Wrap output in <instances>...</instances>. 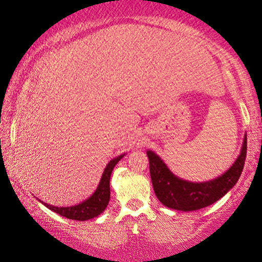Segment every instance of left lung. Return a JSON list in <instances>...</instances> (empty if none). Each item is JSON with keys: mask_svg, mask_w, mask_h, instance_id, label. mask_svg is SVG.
<instances>
[{"mask_svg": "<svg viewBox=\"0 0 262 262\" xmlns=\"http://www.w3.org/2000/svg\"><path fill=\"white\" fill-rule=\"evenodd\" d=\"M150 177L157 199L169 209L195 211L216 203L234 187L241 177L247 155V134L243 138L239 155L229 169L213 180L191 182L178 178L163 160L151 150L146 151Z\"/></svg>", "mask_w": 262, "mask_h": 262, "instance_id": "1", "label": "left lung"}]
</instances>
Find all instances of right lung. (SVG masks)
<instances>
[{
	"instance_id": "add662e5",
	"label": "right lung",
	"mask_w": 262,
	"mask_h": 262,
	"mask_svg": "<svg viewBox=\"0 0 262 262\" xmlns=\"http://www.w3.org/2000/svg\"><path fill=\"white\" fill-rule=\"evenodd\" d=\"M125 156V154L123 155H119L117 157H114L113 160H111L108 164H107L105 170H103L101 180H100L98 188L95 189V192L89 196L88 199L83 200V202L77 204V205L74 206H53L50 205L48 203L41 202L39 200L41 204H44L46 207H49L50 210L53 211V212L60 214V216L69 218V220H74V221H88L92 220V218L98 217L100 213H102L108 205L110 202V179H111V174H112L113 168L116 167V164L119 162V161L123 159Z\"/></svg>"
}]
</instances>
